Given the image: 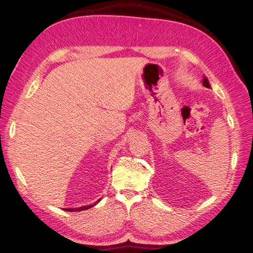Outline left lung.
<instances>
[{"mask_svg":"<svg viewBox=\"0 0 253 253\" xmlns=\"http://www.w3.org/2000/svg\"><path fill=\"white\" fill-rule=\"evenodd\" d=\"M203 84H204V86H206V87H208V88H210V87H211L210 83H209V81H208V79H207V78H204Z\"/></svg>","mask_w":253,"mask_h":253,"instance_id":"8db88e82","label":"left lung"}]
</instances>
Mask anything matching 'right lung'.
Listing matches in <instances>:
<instances>
[{
    "mask_svg": "<svg viewBox=\"0 0 253 253\" xmlns=\"http://www.w3.org/2000/svg\"><path fill=\"white\" fill-rule=\"evenodd\" d=\"M99 201H100V200H99ZM99 201H97V203H98ZM94 205H96V203H95V204H91V205H88V206H83V207H79V208H67V209H65V211H70V212H75V211L87 210V209L91 208V207H94Z\"/></svg>",
    "mask_w": 253,
    "mask_h": 253,
    "instance_id": "add662e5",
    "label": "right lung"
}]
</instances>
